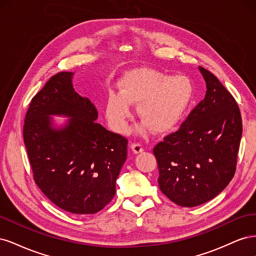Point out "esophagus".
Wrapping results in <instances>:
<instances>
[{
	"instance_id": "obj_1",
	"label": "esophagus",
	"mask_w": 256,
	"mask_h": 256,
	"mask_svg": "<svg viewBox=\"0 0 256 256\" xmlns=\"http://www.w3.org/2000/svg\"><path fill=\"white\" fill-rule=\"evenodd\" d=\"M130 148L132 150V152L134 154H138V152H142L144 150V147L142 144L140 143H132L130 145Z\"/></svg>"
}]
</instances>
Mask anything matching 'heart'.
Wrapping results in <instances>:
<instances>
[{
    "mask_svg": "<svg viewBox=\"0 0 256 256\" xmlns=\"http://www.w3.org/2000/svg\"><path fill=\"white\" fill-rule=\"evenodd\" d=\"M192 98V84L182 76H171L154 69L131 70L120 82V92L108 94L106 116L116 132L127 130L131 106L138 104V115L144 122L136 127L143 134L150 127L162 134L172 129L187 110Z\"/></svg>",
    "mask_w": 256,
    "mask_h": 256,
    "instance_id": "1",
    "label": "heart"
}]
</instances>
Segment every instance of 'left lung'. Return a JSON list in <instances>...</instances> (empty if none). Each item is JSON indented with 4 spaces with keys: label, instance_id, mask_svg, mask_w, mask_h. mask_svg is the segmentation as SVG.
<instances>
[{
    "label": "left lung",
    "instance_id": "obj_1",
    "mask_svg": "<svg viewBox=\"0 0 256 256\" xmlns=\"http://www.w3.org/2000/svg\"><path fill=\"white\" fill-rule=\"evenodd\" d=\"M206 95L176 132L154 147L161 192L175 204L194 207L224 190L236 171L242 115L230 92L198 67Z\"/></svg>",
    "mask_w": 256,
    "mask_h": 256
}]
</instances>
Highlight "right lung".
<instances>
[{
	"label": "right lung",
	"instance_id": "add662e5",
	"mask_svg": "<svg viewBox=\"0 0 256 256\" xmlns=\"http://www.w3.org/2000/svg\"><path fill=\"white\" fill-rule=\"evenodd\" d=\"M74 72L54 74L30 104L23 138L34 180L53 204L72 214L102 210L115 194L128 141L96 122L98 112L72 85ZM51 114L70 120L52 125Z\"/></svg>",
	"mask_w": 256,
	"mask_h": 256
}]
</instances>
